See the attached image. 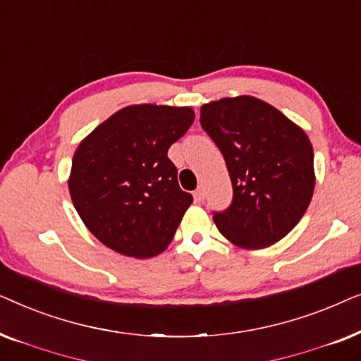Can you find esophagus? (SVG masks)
<instances>
[{
  "instance_id": "esophagus-1",
  "label": "esophagus",
  "mask_w": 361,
  "mask_h": 361,
  "mask_svg": "<svg viewBox=\"0 0 361 361\" xmlns=\"http://www.w3.org/2000/svg\"><path fill=\"white\" fill-rule=\"evenodd\" d=\"M204 197H205V194H204V189H197V190L194 192V200H195V202H199V204H200L202 200H204Z\"/></svg>"
}]
</instances>
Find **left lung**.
Listing matches in <instances>:
<instances>
[{
	"instance_id": "obj_1",
	"label": "left lung",
	"mask_w": 361,
	"mask_h": 361,
	"mask_svg": "<svg viewBox=\"0 0 361 361\" xmlns=\"http://www.w3.org/2000/svg\"><path fill=\"white\" fill-rule=\"evenodd\" d=\"M200 125L224 154L233 187L228 209L214 212L220 233L253 250L284 238L314 194V151L307 135L255 97L204 105Z\"/></svg>"
}]
</instances>
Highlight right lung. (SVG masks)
<instances>
[{
  "label": "right lung",
  "instance_id": "add662e5",
  "mask_svg": "<svg viewBox=\"0 0 361 361\" xmlns=\"http://www.w3.org/2000/svg\"><path fill=\"white\" fill-rule=\"evenodd\" d=\"M192 108L126 106L95 128L72 161V202L87 228L116 253L151 258L174 238L192 204L167 157L194 123Z\"/></svg>",
  "mask_w": 361,
  "mask_h": 361
}]
</instances>
